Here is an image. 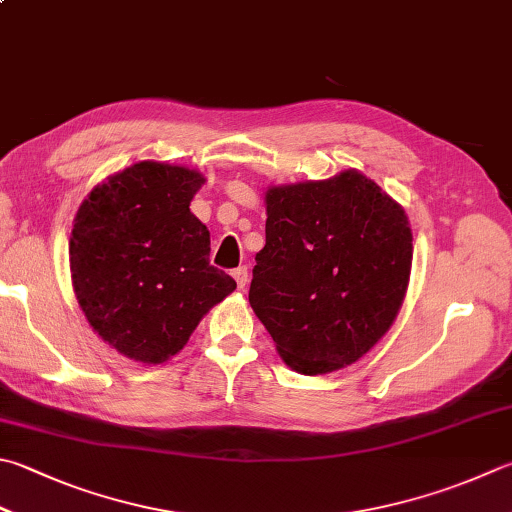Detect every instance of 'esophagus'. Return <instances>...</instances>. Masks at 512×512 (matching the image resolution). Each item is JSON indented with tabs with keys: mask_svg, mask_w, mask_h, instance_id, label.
<instances>
[{
	"mask_svg": "<svg viewBox=\"0 0 512 512\" xmlns=\"http://www.w3.org/2000/svg\"><path fill=\"white\" fill-rule=\"evenodd\" d=\"M231 276H234V281H236V285L243 289L245 285H247V281H249V272H247V267L245 265H240V267H236L234 272H231Z\"/></svg>",
	"mask_w": 512,
	"mask_h": 512,
	"instance_id": "esophagus-1",
	"label": "esophagus"
}]
</instances>
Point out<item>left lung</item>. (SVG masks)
Listing matches in <instances>:
<instances>
[{
  "mask_svg": "<svg viewBox=\"0 0 512 512\" xmlns=\"http://www.w3.org/2000/svg\"><path fill=\"white\" fill-rule=\"evenodd\" d=\"M249 303L289 368H345L390 330L406 296L403 209L359 171L267 191Z\"/></svg>",
  "mask_w": 512,
  "mask_h": 512,
  "instance_id": "8db88e82",
  "label": "left lung"
}]
</instances>
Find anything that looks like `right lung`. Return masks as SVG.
I'll return each mask as SVG.
<instances>
[{
	"label": "right lung",
	"mask_w": 512,
	"mask_h": 512,
	"mask_svg": "<svg viewBox=\"0 0 512 512\" xmlns=\"http://www.w3.org/2000/svg\"><path fill=\"white\" fill-rule=\"evenodd\" d=\"M202 182L198 171L138 162L95 187L77 211L75 296L93 330L129 359L167 361L236 289L209 263V231L189 211Z\"/></svg>",
	"instance_id": "obj_1"
}]
</instances>
